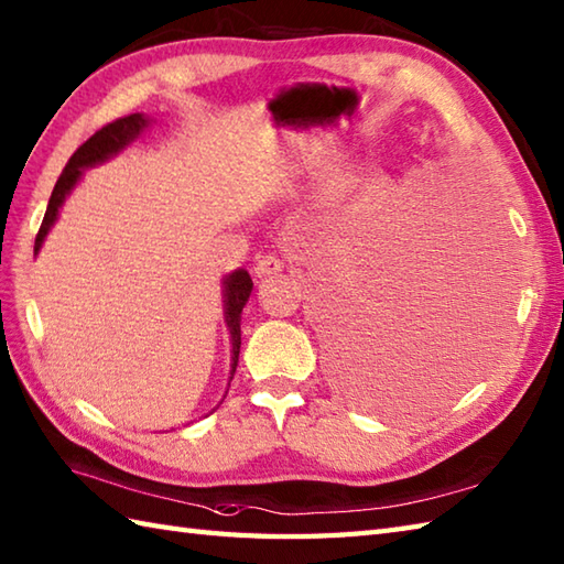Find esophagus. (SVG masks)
Masks as SVG:
<instances>
[{
    "instance_id": "1",
    "label": "esophagus",
    "mask_w": 564,
    "mask_h": 564,
    "mask_svg": "<svg viewBox=\"0 0 564 564\" xmlns=\"http://www.w3.org/2000/svg\"><path fill=\"white\" fill-rule=\"evenodd\" d=\"M283 269V261L279 257L273 254H263L257 259V267H254V273L259 275V279H267V275H273L279 273Z\"/></svg>"
}]
</instances>
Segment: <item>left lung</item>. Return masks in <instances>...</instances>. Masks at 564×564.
Listing matches in <instances>:
<instances>
[{
	"mask_svg": "<svg viewBox=\"0 0 564 564\" xmlns=\"http://www.w3.org/2000/svg\"><path fill=\"white\" fill-rule=\"evenodd\" d=\"M473 269L443 257L412 225H382L327 297L339 386L373 410H392L451 386L475 349L482 291Z\"/></svg>",
	"mask_w": 564,
	"mask_h": 564,
	"instance_id": "obj_1",
	"label": "left lung"
}]
</instances>
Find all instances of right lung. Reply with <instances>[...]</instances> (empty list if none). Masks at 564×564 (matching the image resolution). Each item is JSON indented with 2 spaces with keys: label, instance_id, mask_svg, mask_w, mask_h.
<instances>
[{
  "label": "right lung",
  "instance_id": "obj_1",
  "mask_svg": "<svg viewBox=\"0 0 564 564\" xmlns=\"http://www.w3.org/2000/svg\"><path fill=\"white\" fill-rule=\"evenodd\" d=\"M145 126H148L145 116L130 113L123 118H116L113 123H106L87 142H82V145L75 150V154L67 160L63 174L57 176L53 196H51V200H47V210H45V218L41 223V230H39V235H35V247H33L35 251L41 249L47 230H51L55 218H57L59 206H63V200L72 191V186L77 184V178L82 176L84 166H91L97 162L109 160L111 154L123 150L130 140H135L140 135V130ZM251 285L254 283H251L249 273L245 269H239L225 279V319H227V327H230V334H232V376H235V366L239 358V344H242L239 322H242V310L251 295Z\"/></svg>",
  "mask_w": 564,
  "mask_h": 564
}]
</instances>
